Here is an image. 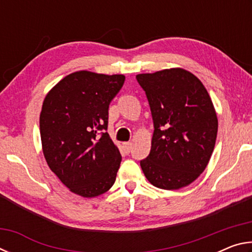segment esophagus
Returning <instances> with one entry per match:
<instances>
[{"instance_id":"esophagus-1","label":"esophagus","mask_w":252,"mask_h":252,"mask_svg":"<svg viewBox=\"0 0 252 252\" xmlns=\"http://www.w3.org/2000/svg\"><path fill=\"white\" fill-rule=\"evenodd\" d=\"M123 146H125V149L126 152H130L131 149H132V142H125L123 143Z\"/></svg>"}]
</instances>
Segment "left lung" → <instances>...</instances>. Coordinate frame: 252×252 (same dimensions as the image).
Wrapping results in <instances>:
<instances>
[{
    "label": "left lung",
    "instance_id": "obj_1",
    "mask_svg": "<svg viewBox=\"0 0 252 252\" xmlns=\"http://www.w3.org/2000/svg\"><path fill=\"white\" fill-rule=\"evenodd\" d=\"M150 105L151 151L140 161L153 186L177 190L206 169L213 152L218 119L209 93L197 76L183 69L136 75Z\"/></svg>",
    "mask_w": 252,
    "mask_h": 252
}]
</instances>
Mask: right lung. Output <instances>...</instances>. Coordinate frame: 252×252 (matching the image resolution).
Instances as JSON below:
<instances>
[{
  "mask_svg": "<svg viewBox=\"0 0 252 252\" xmlns=\"http://www.w3.org/2000/svg\"><path fill=\"white\" fill-rule=\"evenodd\" d=\"M122 74L79 71L45 96L40 114L42 148L50 169L85 198L113 186L122 157L108 130L109 105L125 83Z\"/></svg>",
  "mask_w": 252,
  "mask_h": 252,
  "instance_id": "add662e5",
  "label": "right lung"
}]
</instances>
